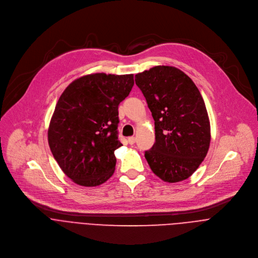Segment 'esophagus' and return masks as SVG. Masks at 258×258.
Returning <instances> with one entry per match:
<instances>
[{
    "label": "esophagus",
    "instance_id": "obj_1",
    "mask_svg": "<svg viewBox=\"0 0 258 258\" xmlns=\"http://www.w3.org/2000/svg\"><path fill=\"white\" fill-rule=\"evenodd\" d=\"M127 142H128V144L134 145V144L136 143V138H135V137H130V138L127 139Z\"/></svg>",
    "mask_w": 258,
    "mask_h": 258
}]
</instances>
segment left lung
Returning a JSON list of instances; mask_svg holds the SVG:
<instances>
[{"label": "left lung", "mask_w": 258, "mask_h": 258, "mask_svg": "<svg viewBox=\"0 0 258 258\" xmlns=\"http://www.w3.org/2000/svg\"><path fill=\"white\" fill-rule=\"evenodd\" d=\"M155 121V143L145 152L152 171L166 182L190 177L210 145V121L193 81L176 67L158 65L136 75Z\"/></svg>", "instance_id": "obj_1"}]
</instances>
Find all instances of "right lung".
<instances>
[{
    "instance_id": "obj_1",
    "label": "right lung",
    "mask_w": 258,
    "mask_h": 258,
    "mask_svg": "<svg viewBox=\"0 0 258 258\" xmlns=\"http://www.w3.org/2000/svg\"><path fill=\"white\" fill-rule=\"evenodd\" d=\"M134 75L92 73L73 81L61 94L48 128L51 152L62 171L83 187L112 176L118 105L132 91Z\"/></svg>"
}]
</instances>
